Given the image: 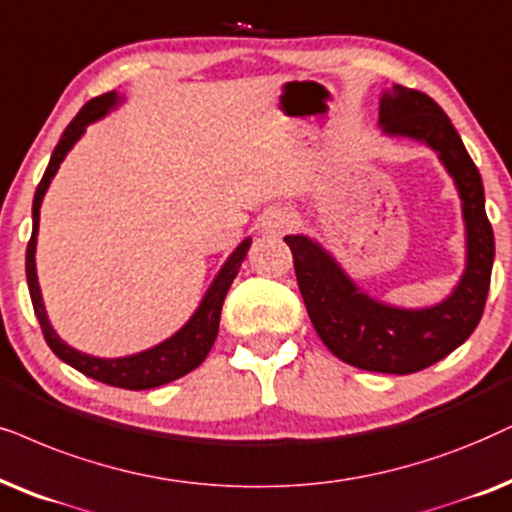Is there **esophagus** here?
I'll return each instance as SVG.
<instances>
[{"label": "esophagus", "mask_w": 512, "mask_h": 512, "mask_svg": "<svg viewBox=\"0 0 512 512\" xmlns=\"http://www.w3.org/2000/svg\"><path fill=\"white\" fill-rule=\"evenodd\" d=\"M294 223H296L294 211L287 207H270L263 214L261 228L265 232H270V235H284V232L294 228Z\"/></svg>", "instance_id": "obj_1"}]
</instances>
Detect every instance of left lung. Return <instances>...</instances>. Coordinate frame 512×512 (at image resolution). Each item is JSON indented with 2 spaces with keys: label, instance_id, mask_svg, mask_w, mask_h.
<instances>
[{
  "label": "left lung",
  "instance_id": "8db88e82",
  "mask_svg": "<svg viewBox=\"0 0 512 512\" xmlns=\"http://www.w3.org/2000/svg\"><path fill=\"white\" fill-rule=\"evenodd\" d=\"M378 124L388 136L426 143L454 178L466 223V270L456 289L430 308H395L364 294L320 242L305 235H287L284 242L322 343L357 369L404 376L440 362L475 331L489 294L494 230L484 211L480 171L433 98L393 84L381 96Z\"/></svg>",
  "mask_w": 512,
  "mask_h": 512
}]
</instances>
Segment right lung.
I'll return each mask as SVG.
<instances>
[{"label":"right lung","mask_w":512,"mask_h":512,"mask_svg":"<svg viewBox=\"0 0 512 512\" xmlns=\"http://www.w3.org/2000/svg\"><path fill=\"white\" fill-rule=\"evenodd\" d=\"M119 101H122V98L117 96V91H108V94L98 96L94 101L86 103L84 108L77 112V117L68 124V129L63 131L61 141H58L56 148H53L49 167H46L42 181L37 185L35 202H32V237L28 242V251H25V275H28L32 308H35L37 320L42 324L46 343H49V348L56 353V357H61L65 364H70V367L82 371L84 376L96 378V381L108 383V386L126 388V390H148V388L164 386V383H171L176 381V378L190 374V371L197 369L199 364L204 362V357L209 355L211 345H214L218 336V322H221V308H223L225 294H228L232 280H235L237 272H240L242 261L247 258L251 240L247 237V240H244L240 247L228 256V261L223 263L221 270H218V275L214 277V282H211V287L207 289V294H204L202 303L197 305V310L192 313L190 320L185 322L174 336L155 345V348H148L136 355L105 360V357L86 355V353H79L75 348H70V345L65 343L56 331H53L49 317H46L42 291H39V282H37V265H35L39 209H42V199L46 195V190H49L51 178L56 176L58 167H61L65 155L72 150V145L82 138L86 126L108 115L115 105H119Z\"/></svg>","instance_id":"1"}]
</instances>
